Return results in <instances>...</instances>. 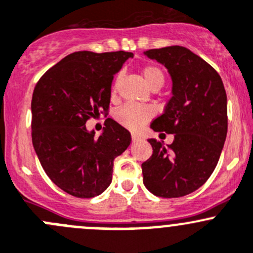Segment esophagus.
I'll return each instance as SVG.
<instances>
[{"instance_id": "34e87169", "label": "esophagus", "mask_w": 253, "mask_h": 253, "mask_svg": "<svg viewBox=\"0 0 253 253\" xmlns=\"http://www.w3.org/2000/svg\"><path fill=\"white\" fill-rule=\"evenodd\" d=\"M131 140H132V142H136V141H139V140H141V136L137 134H135V132H131Z\"/></svg>"}]
</instances>
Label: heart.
Listing matches in <instances>:
<instances>
[{"instance_id":"b5f03b06","label":"heart","mask_w":253,"mask_h":253,"mask_svg":"<svg viewBox=\"0 0 253 253\" xmlns=\"http://www.w3.org/2000/svg\"><path fill=\"white\" fill-rule=\"evenodd\" d=\"M141 74L144 77L145 82L152 90H158L162 87L165 84V73L160 67L155 66V64H146L142 67ZM119 84V77H117L116 82H114L113 93L117 91ZM155 116V111L150 106H139L134 105V103H126V105L122 106L118 111L116 112V119L121 126L130 130H137L140 129L144 124L150 122Z\"/></svg>"}]
</instances>
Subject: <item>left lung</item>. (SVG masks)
<instances>
[{
  "instance_id": "obj_1",
  "label": "left lung",
  "mask_w": 253,
  "mask_h": 253,
  "mask_svg": "<svg viewBox=\"0 0 253 253\" xmlns=\"http://www.w3.org/2000/svg\"><path fill=\"white\" fill-rule=\"evenodd\" d=\"M145 54L171 77L173 96L151 127L174 134V141L165 147L148 140L153 152L141 165L144 184L156 196L181 197L202 186L219 161L228 131L225 88L217 70L183 46Z\"/></svg>"
}]
</instances>
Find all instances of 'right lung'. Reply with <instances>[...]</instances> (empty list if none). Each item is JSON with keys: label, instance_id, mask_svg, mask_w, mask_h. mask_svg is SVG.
Returning <instances> with one entry per match:
<instances>
[{"label": "right lung", "instance_id": "add662e5", "mask_svg": "<svg viewBox=\"0 0 253 253\" xmlns=\"http://www.w3.org/2000/svg\"><path fill=\"white\" fill-rule=\"evenodd\" d=\"M131 52L70 53L36 84L31 100V137L47 176L72 196L91 199L109 186L113 161L131 141L126 127L106 119L102 134L86 122L107 114L113 77Z\"/></svg>", "mask_w": 253, "mask_h": 253}]
</instances>
